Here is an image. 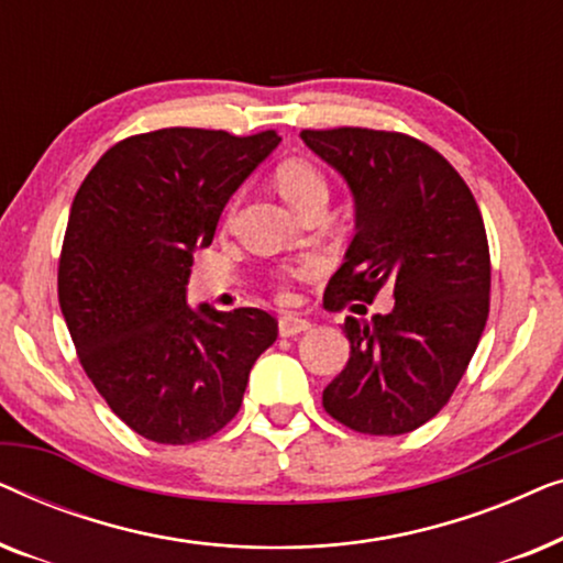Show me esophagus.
<instances>
[{"label": "esophagus", "instance_id": "34e87169", "mask_svg": "<svg viewBox=\"0 0 563 563\" xmlns=\"http://www.w3.org/2000/svg\"><path fill=\"white\" fill-rule=\"evenodd\" d=\"M305 330H310V322H307L305 318H297V314H282L279 318V335L282 338L305 333Z\"/></svg>", "mask_w": 563, "mask_h": 563}]
</instances>
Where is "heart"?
I'll list each match as a JSON object with an SVG mask.
<instances>
[{
    "mask_svg": "<svg viewBox=\"0 0 563 563\" xmlns=\"http://www.w3.org/2000/svg\"><path fill=\"white\" fill-rule=\"evenodd\" d=\"M276 189L282 191V197L295 207L297 212H302L310 205H325L328 202V179L322 172L310 161L305 158H287L276 166L274 172ZM312 272V266L295 268L291 276H307Z\"/></svg>",
    "mask_w": 563,
    "mask_h": 563,
    "instance_id": "1",
    "label": "heart"
}]
</instances>
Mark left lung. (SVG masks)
Instances as JSON below:
<instances>
[{"label": "left lung", "mask_w": 563, "mask_h": 563, "mask_svg": "<svg viewBox=\"0 0 563 563\" xmlns=\"http://www.w3.org/2000/svg\"><path fill=\"white\" fill-rule=\"evenodd\" d=\"M356 202V235L328 282V310H366L379 289L395 307L345 318L351 358L322 391L345 428L402 435L435 418L459 387L489 314V245L472 189L418 137L389 130H302Z\"/></svg>", "instance_id": "obj_1"}]
</instances>
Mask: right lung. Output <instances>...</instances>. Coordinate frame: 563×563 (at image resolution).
<instances>
[{
	"label": "right lung",
	"mask_w": 563,
	"mask_h": 563,
	"mask_svg": "<svg viewBox=\"0 0 563 563\" xmlns=\"http://www.w3.org/2000/svg\"><path fill=\"white\" fill-rule=\"evenodd\" d=\"M279 141L276 130H153L114 143L76 191L60 312L91 384L148 441L189 445L225 428L276 341L258 307L191 310L187 282L228 199Z\"/></svg>",
	"instance_id": "obj_1"
}]
</instances>
